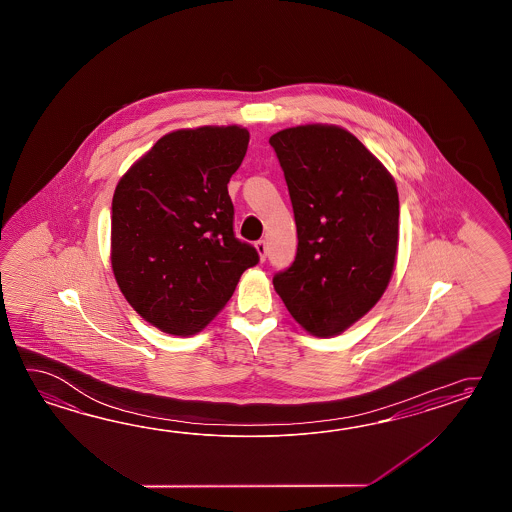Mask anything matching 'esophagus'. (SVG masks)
<instances>
[{
  "label": "esophagus",
  "mask_w": 512,
  "mask_h": 512,
  "mask_svg": "<svg viewBox=\"0 0 512 512\" xmlns=\"http://www.w3.org/2000/svg\"><path fill=\"white\" fill-rule=\"evenodd\" d=\"M254 247H256V251H258V256H260V260H265V258H267V241H256V245H254Z\"/></svg>",
  "instance_id": "34e87169"
}]
</instances>
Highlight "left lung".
I'll return each instance as SVG.
<instances>
[{
    "label": "left lung",
    "instance_id": "1",
    "mask_svg": "<svg viewBox=\"0 0 512 512\" xmlns=\"http://www.w3.org/2000/svg\"><path fill=\"white\" fill-rule=\"evenodd\" d=\"M272 148L293 203L298 251L274 276L294 320L335 337L381 300L399 247V194L386 166L335 124L274 133Z\"/></svg>",
    "mask_w": 512,
    "mask_h": 512
}]
</instances>
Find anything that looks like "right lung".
Returning a JSON list of instances; mask_svg holds the SVG:
<instances>
[{
	"label": "right lung",
	"instance_id": "obj_1",
	"mask_svg": "<svg viewBox=\"0 0 512 512\" xmlns=\"http://www.w3.org/2000/svg\"><path fill=\"white\" fill-rule=\"evenodd\" d=\"M249 139L236 124L170 131L115 188L111 269L128 304L163 333H199L260 260L234 236L227 188Z\"/></svg>",
	"mask_w": 512,
	"mask_h": 512
}]
</instances>
